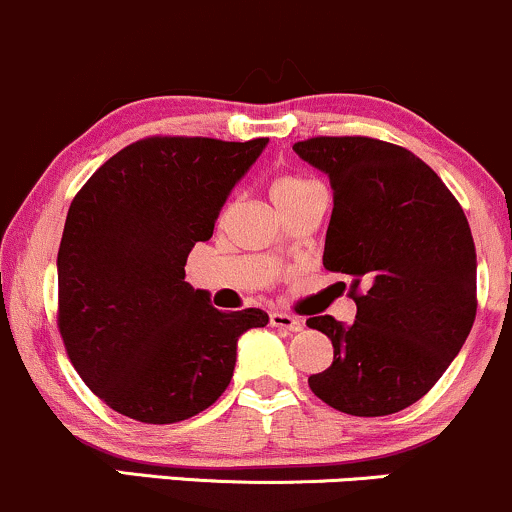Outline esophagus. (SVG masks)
<instances>
[{
	"instance_id": "esophagus-1",
	"label": "esophagus",
	"mask_w": 512,
	"mask_h": 512,
	"mask_svg": "<svg viewBox=\"0 0 512 512\" xmlns=\"http://www.w3.org/2000/svg\"><path fill=\"white\" fill-rule=\"evenodd\" d=\"M269 322H272L274 327H279V330H286V332H301L305 327L301 317L281 313V310H274V313H269Z\"/></svg>"
}]
</instances>
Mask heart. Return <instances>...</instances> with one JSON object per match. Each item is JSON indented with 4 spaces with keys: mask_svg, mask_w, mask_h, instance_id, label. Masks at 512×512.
Instances as JSON below:
<instances>
[{
    "mask_svg": "<svg viewBox=\"0 0 512 512\" xmlns=\"http://www.w3.org/2000/svg\"><path fill=\"white\" fill-rule=\"evenodd\" d=\"M310 187H315V182L298 178V175H279V178L272 180V185H269V195H272L274 204H281V202H289L293 197L303 195V192L310 190Z\"/></svg>",
    "mask_w": 512,
    "mask_h": 512,
    "instance_id": "heart-1",
    "label": "heart"
}]
</instances>
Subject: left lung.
Returning <instances> with one entry per match:
<instances>
[{
    "label": "left lung",
    "instance_id": "obj_1",
    "mask_svg": "<svg viewBox=\"0 0 512 512\" xmlns=\"http://www.w3.org/2000/svg\"><path fill=\"white\" fill-rule=\"evenodd\" d=\"M293 151L330 178L322 264L354 279L356 301L351 325L332 315L308 320L334 346L330 368L308 385L344 414H395L438 383L474 325L477 250L467 216L443 180L402 146L315 137Z\"/></svg>",
    "mask_w": 512,
    "mask_h": 512
}]
</instances>
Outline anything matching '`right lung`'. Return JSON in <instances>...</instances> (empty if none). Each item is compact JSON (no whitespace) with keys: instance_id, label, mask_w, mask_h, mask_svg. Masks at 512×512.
I'll return each instance as SVG.
<instances>
[{"instance_id":"add662e5","label":"right lung","mask_w":512,"mask_h":512,"mask_svg":"<svg viewBox=\"0 0 512 512\" xmlns=\"http://www.w3.org/2000/svg\"><path fill=\"white\" fill-rule=\"evenodd\" d=\"M267 142L142 139L74 197L57 325L76 373L117 414L175 424L211 407L233 378L240 334L269 322L260 308L216 310L185 281L187 255L211 238Z\"/></svg>"}]
</instances>
